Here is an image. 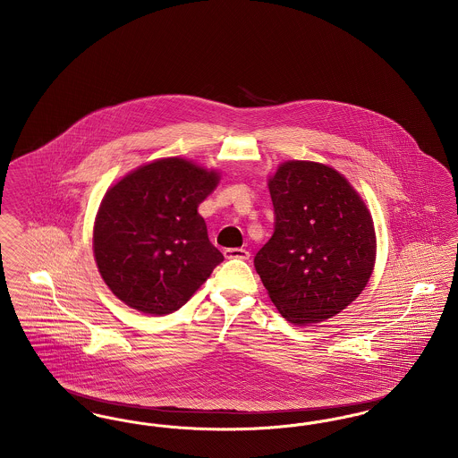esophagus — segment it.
I'll list each match as a JSON object with an SVG mask.
<instances>
[{
  "label": "esophagus",
  "instance_id": "esophagus-1",
  "mask_svg": "<svg viewBox=\"0 0 458 458\" xmlns=\"http://www.w3.org/2000/svg\"><path fill=\"white\" fill-rule=\"evenodd\" d=\"M225 258L226 259H249L250 258V252L245 250V249H240V247H230V249H225Z\"/></svg>",
  "mask_w": 458,
  "mask_h": 458
}]
</instances>
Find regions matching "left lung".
<instances>
[{
	"instance_id": "left-lung-1",
	"label": "left lung",
	"mask_w": 458,
	"mask_h": 458,
	"mask_svg": "<svg viewBox=\"0 0 458 458\" xmlns=\"http://www.w3.org/2000/svg\"><path fill=\"white\" fill-rule=\"evenodd\" d=\"M275 232L254 258L273 304L293 325L333 318L368 284L376 235L345 176L312 161H286L269 180Z\"/></svg>"
}]
</instances>
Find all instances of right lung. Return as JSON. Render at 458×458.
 <instances>
[{
    "label": "right lung",
    "mask_w": 458,
    "mask_h": 458,
    "mask_svg": "<svg viewBox=\"0 0 458 458\" xmlns=\"http://www.w3.org/2000/svg\"><path fill=\"white\" fill-rule=\"evenodd\" d=\"M218 180L216 172L168 157L109 189L94 225V256L120 301L144 314H170L223 262L197 213Z\"/></svg>",
    "instance_id": "1"
}]
</instances>
